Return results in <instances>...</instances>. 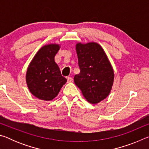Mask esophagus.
<instances>
[{"label": "esophagus", "instance_id": "1", "mask_svg": "<svg viewBox=\"0 0 149 149\" xmlns=\"http://www.w3.org/2000/svg\"><path fill=\"white\" fill-rule=\"evenodd\" d=\"M67 81L68 83L73 81V78L72 77H67Z\"/></svg>", "mask_w": 149, "mask_h": 149}]
</instances>
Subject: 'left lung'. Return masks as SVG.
Listing matches in <instances>:
<instances>
[{
    "instance_id": "8db88e82",
    "label": "left lung",
    "mask_w": 149,
    "mask_h": 149,
    "mask_svg": "<svg viewBox=\"0 0 149 149\" xmlns=\"http://www.w3.org/2000/svg\"><path fill=\"white\" fill-rule=\"evenodd\" d=\"M76 52L80 73L74 76V82L87 101L96 104L107 98L112 89V67L104 50L96 42L77 43Z\"/></svg>"
}]
</instances>
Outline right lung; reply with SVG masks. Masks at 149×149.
Wrapping results in <instances>:
<instances>
[{
	"label": "right lung",
	"mask_w": 149,
	"mask_h": 149,
	"mask_svg": "<svg viewBox=\"0 0 149 149\" xmlns=\"http://www.w3.org/2000/svg\"><path fill=\"white\" fill-rule=\"evenodd\" d=\"M60 46L50 44L42 47L35 54L26 73V82L30 92L43 100H52L67 81L54 61Z\"/></svg>",
	"instance_id": "obj_1"
}]
</instances>
